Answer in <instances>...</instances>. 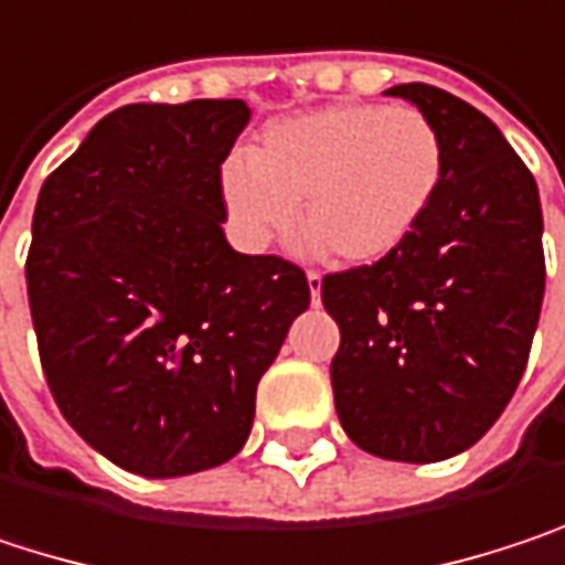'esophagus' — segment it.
Masks as SVG:
<instances>
[{
    "instance_id": "34e87169",
    "label": "esophagus",
    "mask_w": 565,
    "mask_h": 565,
    "mask_svg": "<svg viewBox=\"0 0 565 565\" xmlns=\"http://www.w3.org/2000/svg\"><path fill=\"white\" fill-rule=\"evenodd\" d=\"M306 279H309V296H312V306H318V299H321V276H318V273H309Z\"/></svg>"
}]
</instances>
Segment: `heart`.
Instances as JSON below:
<instances>
[{
  "mask_svg": "<svg viewBox=\"0 0 565 565\" xmlns=\"http://www.w3.org/2000/svg\"><path fill=\"white\" fill-rule=\"evenodd\" d=\"M446 181V142L413 106L331 104L276 119L221 169L231 237L263 253L306 221L309 253L377 263L403 247Z\"/></svg>",
  "mask_w": 565,
  "mask_h": 565,
  "instance_id": "1",
  "label": "heart"
}]
</instances>
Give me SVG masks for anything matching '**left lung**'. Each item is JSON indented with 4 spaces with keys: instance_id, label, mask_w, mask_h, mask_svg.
Masks as SVG:
<instances>
[{
    "instance_id": "8db88e82",
    "label": "left lung",
    "mask_w": 565,
    "mask_h": 565,
    "mask_svg": "<svg viewBox=\"0 0 565 565\" xmlns=\"http://www.w3.org/2000/svg\"><path fill=\"white\" fill-rule=\"evenodd\" d=\"M446 142V181L416 234L384 259L321 279L341 328L334 409L371 456L443 461L504 413L543 306L540 191L501 129L459 97L399 84Z\"/></svg>"
}]
</instances>
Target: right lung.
<instances>
[{"mask_svg":"<svg viewBox=\"0 0 565 565\" xmlns=\"http://www.w3.org/2000/svg\"><path fill=\"white\" fill-rule=\"evenodd\" d=\"M244 100L129 104L44 178L25 263L64 419L142 478L234 459L256 384L309 309L306 273L224 237L221 166Z\"/></svg>","mask_w":565,"mask_h":565,"instance_id":"1","label":"right lung"}]
</instances>
